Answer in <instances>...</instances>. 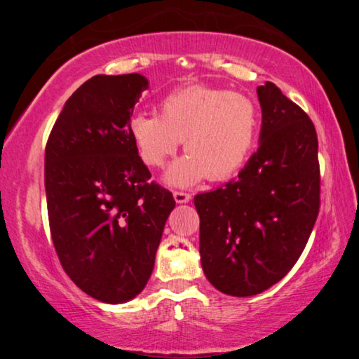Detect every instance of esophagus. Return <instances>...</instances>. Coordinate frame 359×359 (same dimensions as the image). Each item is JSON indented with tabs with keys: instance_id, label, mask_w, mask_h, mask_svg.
I'll return each instance as SVG.
<instances>
[{
	"instance_id": "1",
	"label": "esophagus",
	"mask_w": 359,
	"mask_h": 359,
	"mask_svg": "<svg viewBox=\"0 0 359 359\" xmlns=\"http://www.w3.org/2000/svg\"><path fill=\"white\" fill-rule=\"evenodd\" d=\"M173 198L178 204H183V203H188L191 199V194L189 193H184V191H175L173 193Z\"/></svg>"
}]
</instances>
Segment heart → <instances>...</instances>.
<instances>
[{
  "label": "heart",
  "instance_id": "heart-1",
  "mask_svg": "<svg viewBox=\"0 0 359 359\" xmlns=\"http://www.w3.org/2000/svg\"><path fill=\"white\" fill-rule=\"evenodd\" d=\"M160 116L137 114L130 137L140 160L160 168L184 140L188 155L166 171V183L191 186L225 181L247 163L257 144L259 109L252 97L224 88L194 85L166 95Z\"/></svg>",
  "mask_w": 359,
  "mask_h": 359
}]
</instances>
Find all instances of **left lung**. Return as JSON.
<instances>
[{
  "label": "left lung",
  "mask_w": 359,
  "mask_h": 359,
  "mask_svg": "<svg viewBox=\"0 0 359 359\" xmlns=\"http://www.w3.org/2000/svg\"><path fill=\"white\" fill-rule=\"evenodd\" d=\"M257 91L263 112L257 154L237 180L194 198L205 278L237 297L266 291L291 271L320 208L316 127L274 83Z\"/></svg>",
  "instance_id": "left-lung-1"
}]
</instances>
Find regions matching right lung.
Masks as SVG:
<instances>
[{
  "instance_id": "1",
  "label": "right lung",
  "mask_w": 359,
  "mask_h": 359,
  "mask_svg": "<svg viewBox=\"0 0 359 359\" xmlns=\"http://www.w3.org/2000/svg\"><path fill=\"white\" fill-rule=\"evenodd\" d=\"M149 81L96 75L63 106L46 145L53 247L68 278L107 304L134 299L154 271L173 194L137 154L130 117Z\"/></svg>"
}]
</instances>
